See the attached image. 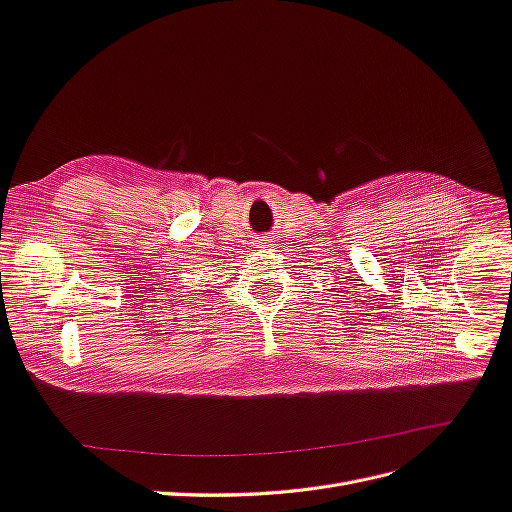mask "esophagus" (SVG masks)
Wrapping results in <instances>:
<instances>
[{"label": "esophagus", "instance_id": "esophagus-1", "mask_svg": "<svg viewBox=\"0 0 512 512\" xmlns=\"http://www.w3.org/2000/svg\"><path fill=\"white\" fill-rule=\"evenodd\" d=\"M264 238H268V236H264ZM261 244H266V248H268V246H270V240H264Z\"/></svg>", "mask_w": 512, "mask_h": 512}]
</instances>
